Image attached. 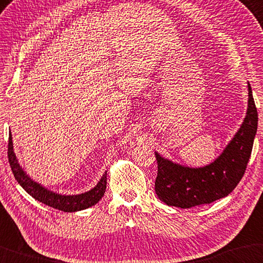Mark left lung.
I'll return each instance as SVG.
<instances>
[{
  "mask_svg": "<svg viewBox=\"0 0 263 263\" xmlns=\"http://www.w3.org/2000/svg\"><path fill=\"white\" fill-rule=\"evenodd\" d=\"M257 130V110L248 84V109L242 126L216 161L204 167L182 166L157 153L155 191L169 206L190 209L229 196L243 177Z\"/></svg>",
  "mask_w": 263,
  "mask_h": 263,
  "instance_id": "1",
  "label": "left lung"
}]
</instances>
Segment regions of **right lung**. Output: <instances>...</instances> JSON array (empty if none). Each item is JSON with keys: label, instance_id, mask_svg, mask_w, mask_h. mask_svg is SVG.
<instances>
[{"label": "right lung", "instance_id": "1", "mask_svg": "<svg viewBox=\"0 0 263 263\" xmlns=\"http://www.w3.org/2000/svg\"><path fill=\"white\" fill-rule=\"evenodd\" d=\"M8 160H9L11 171L16 180L30 196L43 204L51 206V208L57 209L59 211H64V212H76V211L91 208V206L96 205L101 199L103 193L106 191L107 172L103 174L102 178L97 184L96 187H93L91 191L81 193V195L62 196L52 191L46 190L45 187L41 186L40 184L30 179L25 175L22 167L20 166L18 162L16 160L14 149H12L11 134H9V141H8Z\"/></svg>", "mask_w": 263, "mask_h": 263}]
</instances>
